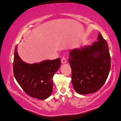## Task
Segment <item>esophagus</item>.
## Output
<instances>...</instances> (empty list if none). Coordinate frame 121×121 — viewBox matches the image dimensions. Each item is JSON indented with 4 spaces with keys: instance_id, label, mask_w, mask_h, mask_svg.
Returning <instances> with one entry per match:
<instances>
[{
    "instance_id": "34e87169",
    "label": "esophagus",
    "mask_w": 121,
    "mask_h": 121,
    "mask_svg": "<svg viewBox=\"0 0 121 121\" xmlns=\"http://www.w3.org/2000/svg\"><path fill=\"white\" fill-rule=\"evenodd\" d=\"M61 63H63V64L67 63V60H66V59H65V56H63V57L61 58Z\"/></svg>"
}]
</instances>
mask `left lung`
Masks as SVG:
<instances>
[{
    "mask_svg": "<svg viewBox=\"0 0 121 121\" xmlns=\"http://www.w3.org/2000/svg\"><path fill=\"white\" fill-rule=\"evenodd\" d=\"M68 61L72 83L78 93H94L104 84L110 72L111 57L107 42L100 33L93 44L70 50Z\"/></svg>",
    "mask_w": 121,
    "mask_h": 121,
    "instance_id": "obj_1",
    "label": "left lung"
}]
</instances>
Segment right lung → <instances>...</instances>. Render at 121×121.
I'll use <instances>...</instances> for the list:
<instances>
[{
    "label": "right lung",
    "instance_id": "add662e5",
    "mask_svg": "<svg viewBox=\"0 0 121 121\" xmlns=\"http://www.w3.org/2000/svg\"><path fill=\"white\" fill-rule=\"evenodd\" d=\"M17 47L15 49L13 64L17 81L30 96L39 100L49 98L52 92L53 77L60 67V59L28 64L19 56Z\"/></svg>",
    "mask_w": 121,
    "mask_h": 121
}]
</instances>
